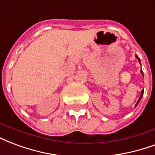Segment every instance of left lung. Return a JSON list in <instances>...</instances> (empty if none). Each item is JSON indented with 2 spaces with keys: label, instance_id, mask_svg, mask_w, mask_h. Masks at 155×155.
<instances>
[{
  "label": "left lung",
  "instance_id": "left-lung-1",
  "mask_svg": "<svg viewBox=\"0 0 155 155\" xmlns=\"http://www.w3.org/2000/svg\"><path fill=\"white\" fill-rule=\"evenodd\" d=\"M136 58H137V59H138L139 62L140 63V58H139V57H137V56H136ZM140 72H141V74H143V71H140ZM143 94H144V89H143V90H142V91H141V95H140V98H139V100H138V102H137V104H138L139 102H140V99H141L142 96H143Z\"/></svg>",
  "mask_w": 155,
  "mask_h": 155
}]
</instances>
